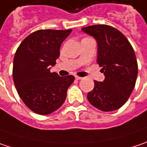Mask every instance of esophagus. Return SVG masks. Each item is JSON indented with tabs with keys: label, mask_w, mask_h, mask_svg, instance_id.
Segmentation results:
<instances>
[{
	"label": "esophagus",
	"mask_w": 147,
	"mask_h": 147,
	"mask_svg": "<svg viewBox=\"0 0 147 147\" xmlns=\"http://www.w3.org/2000/svg\"><path fill=\"white\" fill-rule=\"evenodd\" d=\"M75 79L77 80H79V79H83V77H80V76H78V75H75Z\"/></svg>",
	"instance_id": "34e87169"
}]
</instances>
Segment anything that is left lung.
<instances>
[{
	"instance_id": "obj_1",
	"label": "left lung",
	"mask_w": 147,
	"mask_h": 147,
	"mask_svg": "<svg viewBox=\"0 0 147 147\" xmlns=\"http://www.w3.org/2000/svg\"><path fill=\"white\" fill-rule=\"evenodd\" d=\"M82 30L97 40V63L105 76L103 82L94 80L88 100L102 111L118 110L128 100L136 85L138 65L134 49L128 39L113 26L100 24Z\"/></svg>"
}]
</instances>
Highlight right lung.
<instances>
[{
	"label": "right lung",
	"mask_w": 147,
	"mask_h": 147,
	"mask_svg": "<svg viewBox=\"0 0 147 147\" xmlns=\"http://www.w3.org/2000/svg\"><path fill=\"white\" fill-rule=\"evenodd\" d=\"M72 32L38 30L31 33L16 49L12 77L16 91L26 106L39 115H48L62 106L74 77H60L50 72L60 55L62 42Z\"/></svg>",
	"instance_id": "obj_1"
}]
</instances>
